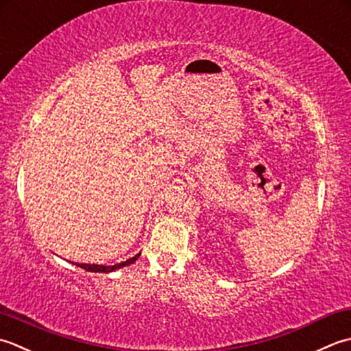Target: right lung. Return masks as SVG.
Wrapping results in <instances>:
<instances>
[{"label":"right lung","instance_id":"1","mask_svg":"<svg viewBox=\"0 0 351 351\" xmlns=\"http://www.w3.org/2000/svg\"><path fill=\"white\" fill-rule=\"evenodd\" d=\"M141 256V253H138L136 256L130 257V259H127L125 262H121V263H117V265H112V267H106V265H95V263H75L77 267H80L86 271H90V273H112V271H115L118 268H123V267H127L130 265V263L138 261V257Z\"/></svg>","mask_w":351,"mask_h":351}]
</instances>
